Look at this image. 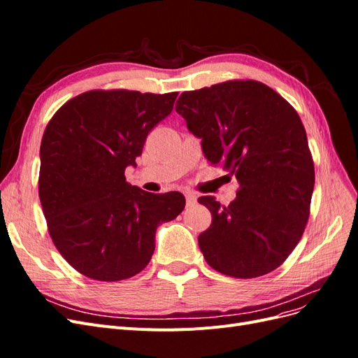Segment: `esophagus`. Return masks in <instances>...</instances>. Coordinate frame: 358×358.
<instances>
[{
    "instance_id": "obj_1",
    "label": "esophagus",
    "mask_w": 358,
    "mask_h": 358,
    "mask_svg": "<svg viewBox=\"0 0 358 358\" xmlns=\"http://www.w3.org/2000/svg\"><path fill=\"white\" fill-rule=\"evenodd\" d=\"M185 199H187V206H188V208H191V206H194V204L197 203V196L194 192H191V191L185 192Z\"/></svg>"
}]
</instances>
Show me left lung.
<instances>
[{"label":"left lung","mask_w":358,"mask_h":358,"mask_svg":"<svg viewBox=\"0 0 358 358\" xmlns=\"http://www.w3.org/2000/svg\"><path fill=\"white\" fill-rule=\"evenodd\" d=\"M176 112L201 138L204 158L224 162L239 191L229 206L199 203L212 224L199 236L206 262L233 278H257L282 264L309 218L315 171L297 112L255 80H229L180 94Z\"/></svg>","instance_id":"obj_1"}]
</instances>
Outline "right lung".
<instances>
[{
  "instance_id": "right-lung-1",
  "label": "right lung",
  "mask_w": 358,
  "mask_h": 358,
  "mask_svg": "<svg viewBox=\"0 0 358 358\" xmlns=\"http://www.w3.org/2000/svg\"><path fill=\"white\" fill-rule=\"evenodd\" d=\"M176 96L90 91L67 101L48 124L38 196L53 243L82 275L115 282L142 272L158 225L185 208L183 194L146 192L124 175Z\"/></svg>"
}]
</instances>
